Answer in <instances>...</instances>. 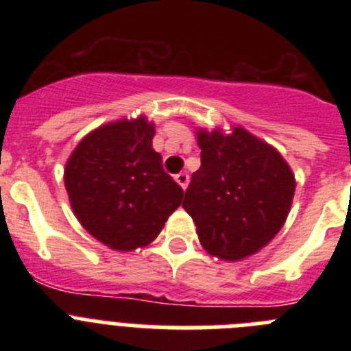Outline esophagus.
Wrapping results in <instances>:
<instances>
[{
    "label": "esophagus",
    "instance_id": "esophagus-1",
    "mask_svg": "<svg viewBox=\"0 0 351 351\" xmlns=\"http://www.w3.org/2000/svg\"><path fill=\"white\" fill-rule=\"evenodd\" d=\"M176 181H178V184L181 186L182 190H186V188H188V182H190V176L186 172H181L176 176Z\"/></svg>",
    "mask_w": 351,
    "mask_h": 351
}]
</instances>
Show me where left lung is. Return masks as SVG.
I'll use <instances>...</instances> for the list:
<instances>
[{
  "label": "left lung",
  "mask_w": 351,
  "mask_h": 351,
  "mask_svg": "<svg viewBox=\"0 0 351 351\" xmlns=\"http://www.w3.org/2000/svg\"><path fill=\"white\" fill-rule=\"evenodd\" d=\"M197 128L200 169L182 207L209 255L239 262L267 246L281 230L295 193V176L281 153L243 126Z\"/></svg>",
  "instance_id": "1"
}]
</instances>
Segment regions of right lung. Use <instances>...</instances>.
<instances>
[{
	"instance_id": "add662e5",
	"label": "right lung",
	"mask_w": 351,
	"mask_h": 351,
	"mask_svg": "<svg viewBox=\"0 0 351 351\" xmlns=\"http://www.w3.org/2000/svg\"><path fill=\"white\" fill-rule=\"evenodd\" d=\"M145 116L110 121L89 132L64 165V188L80 225L105 246L151 244L182 202L181 186L153 149Z\"/></svg>"
}]
</instances>
